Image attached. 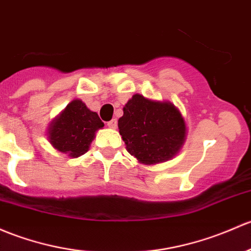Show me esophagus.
<instances>
[{
  "instance_id": "34e87169",
  "label": "esophagus",
  "mask_w": 251,
  "mask_h": 251,
  "mask_svg": "<svg viewBox=\"0 0 251 251\" xmlns=\"http://www.w3.org/2000/svg\"><path fill=\"white\" fill-rule=\"evenodd\" d=\"M107 125H108V127H110V128H117V126H118L117 119H112L110 121H108Z\"/></svg>"
}]
</instances>
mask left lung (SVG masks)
Returning <instances> with one entry per match:
<instances>
[{
    "mask_svg": "<svg viewBox=\"0 0 251 251\" xmlns=\"http://www.w3.org/2000/svg\"><path fill=\"white\" fill-rule=\"evenodd\" d=\"M118 126L126 150L144 165L171 160L186 138L185 120L176 105L139 94L125 104Z\"/></svg>",
    "mask_w": 251,
    "mask_h": 251,
    "instance_id": "left-lung-1",
    "label": "left lung"
}]
</instances>
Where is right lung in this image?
I'll list each match as a JSON object with an SVG mask.
<instances>
[{
  "label": "right lung",
  "instance_id": "obj_1",
  "mask_svg": "<svg viewBox=\"0 0 251 251\" xmlns=\"http://www.w3.org/2000/svg\"><path fill=\"white\" fill-rule=\"evenodd\" d=\"M104 124L80 100H73L48 128L50 144L70 157H79L89 150L95 133Z\"/></svg>",
  "mask_w": 251,
  "mask_h": 251
}]
</instances>
